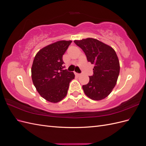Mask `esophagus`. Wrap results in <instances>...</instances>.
Wrapping results in <instances>:
<instances>
[{
	"label": "esophagus",
	"instance_id": "obj_1",
	"mask_svg": "<svg viewBox=\"0 0 146 146\" xmlns=\"http://www.w3.org/2000/svg\"><path fill=\"white\" fill-rule=\"evenodd\" d=\"M75 74H76V76H78V77H79V76H81V74H78V73H75Z\"/></svg>",
	"mask_w": 146,
	"mask_h": 146
}]
</instances>
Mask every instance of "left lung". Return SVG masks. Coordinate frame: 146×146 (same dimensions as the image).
<instances>
[{
    "mask_svg": "<svg viewBox=\"0 0 146 146\" xmlns=\"http://www.w3.org/2000/svg\"><path fill=\"white\" fill-rule=\"evenodd\" d=\"M74 42L85 52L87 60L94 64L93 75L82 88L90 99L100 100L111 93L120 71L118 57L113 48L98 39L88 38Z\"/></svg>",
    "mask_w": 146,
    "mask_h": 146,
    "instance_id": "8db88e82",
    "label": "left lung"
}]
</instances>
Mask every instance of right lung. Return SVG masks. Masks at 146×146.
<instances>
[{"mask_svg": "<svg viewBox=\"0 0 146 146\" xmlns=\"http://www.w3.org/2000/svg\"><path fill=\"white\" fill-rule=\"evenodd\" d=\"M72 41H59L43 47L35 55L32 78L38 93L46 100L56 103L65 98L75 75L63 70V55Z\"/></svg>", "mask_w": 146, "mask_h": 146, "instance_id": "add662e5", "label": "right lung"}]
</instances>
